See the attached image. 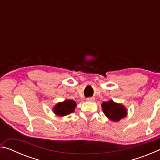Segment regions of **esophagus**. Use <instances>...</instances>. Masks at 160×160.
<instances>
[{"label": "esophagus", "instance_id": "1", "mask_svg": "<svg viewBox=\"0 0 160 160\" xmlns=\"http://www.w3.org/2000/svg\"><path fill=\"white\" fill-rule=\"evenodd\" d=\"M86 100L88 102H92L94 100V98H92V97H89V98H87Z\"/></svg>", "mask_w": 160, "mask_h": 160}]
</instances>
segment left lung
Here are the masks:
<instances>
[{"mask_svg":"<svg viewBox=\"0 0 160 160\" xmlns=\"http://www.w3.org/2000/svg\"><path fill=\"white\" fill-rule=\"evenodd\" d=\"M102 111L105 116L112 121L117 122L128 114V110L121 104L116 103L113 100L104 102L102 104Z\"/></svg>","mask_w":160,"mask_h":160,"instance_id":"left-lung-1","label":"left lung"}]
</instances>
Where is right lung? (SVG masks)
Instances as JSON below:
<instances>
[{
    "label": "right lung",
    "mask_w": 160,
    "mask_h": 160,
    "mask_svg": "<svg viewBox=\"0 0 160 160\" xmlns=\"http://www.w3.org/2000/svg\"><path fill=\"white\" fill-rule=\"evenodd\" d=\"M77 104L74 100L66 99L58 102L53 108V112L58 116H65L75 112Z\"/></svg>",
    "instance_id": "1"
}]
</instances>
